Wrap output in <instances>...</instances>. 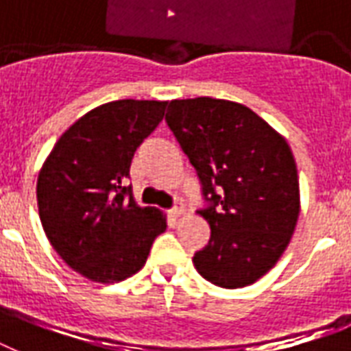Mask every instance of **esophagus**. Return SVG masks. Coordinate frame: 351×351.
Segmentation results:
<instances>
[{
	"instance_id": "1",
	"label": "esophagus",
	"mask_w": 351,
	"mask_h": 351,
	"mask_svg": "<svg viewBox=\"0 0 351 351\" xmlns=\"http://www.w3.org/2000/svg\"><path fill=\"white\" fill-rule=\"evenodd\" d=\"M168 215L172 216V218H179V216L185 215V207H183V204H178L176 207H172V209L168 210Z\"/></svg>"
}]
</instances>
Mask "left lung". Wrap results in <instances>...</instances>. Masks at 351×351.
I'll use <instances>...</instances> for the list:
<instances>
[{
	"mask_svg": "<svg viewBox=\"0 0 351 351\" xmlns=\"http://www.w3.org/2000/svg\"><path fill=\"white\" fill-rule=\"evenodd\" d=\"M166 123L196 168L209 244L194 254L199 276L241 289L263 278L283 255L300 215V183L291 147L244 105L173 99Z\"/></svg>",
	"mask_w": 351,
	"mask_h": 351,
	"instance_id": "left-lung-1",
	"label": "left lung"
}]
</instances>
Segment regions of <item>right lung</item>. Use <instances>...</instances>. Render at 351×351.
Returning <instances> with one entry per match:
<instances>
[{
    "label": "right lung",
    "instance_id": "obj_1",
    "mask_svg": "<svg viewBox=\"0 0 351 351\" xmlns=\"http://www.w3.org/2000/svg\"><path fill=\"white\" fill-rule=\"evenodd\" d=\"M166 101L118 99L81 116L55 142L36 181L47 241L72 270L97 283L141 270L165 233L155 207H138L125 185L136 147L162 120Z\"/></svg>",
    "mask_w": 351,
    "mask_h": 351
}]
</instances>
